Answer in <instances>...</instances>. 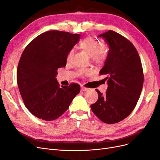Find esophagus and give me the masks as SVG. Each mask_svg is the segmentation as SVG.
Listing matches in <instances>:
<instances>
[{"instance_id":"esophagus-1","label":"esophagus","mask_w":160,"mask_h":160,"mask_svg":"<svg viewBox=\"0 0 160 160\" xmlns=\"http://www.w3.org/2000/svg\"><path fill=\"white\" fill-rule=\"evenodd\" d=\"M81 90L82 91H87L89 90V89L87 88H85V87H83V86H81Z\"/></svg>"}]
</instances>
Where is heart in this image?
<instances>
[{
  "label": "heart",
  "mask_w": 160,
  "mask_h": 160,
  "mask_svg": "<svg viewBox=\"0 0 160 160\" xmlns=\"http://www.w3.org/2000/svg\"><path fill=\"white\" fill-rule=\"evenodd\" d=\"M79 48L88 53L92 61L97 64H101L106 60L108 57V47L104 43L92 37L85 38L79 43ZM74 55V50L71 49L67 55V61L70 62ZM90 72L89 69H82L79 71L80 75H88Z\"/></svg>",
  "instance_id": "b5f03b06"
}]
</instances>
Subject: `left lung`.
I'll list each match as a JSON object with an SVG mask.
<instances>
[{
	"mask_svg": "<svg viewBox=\"0 0 160 160\" xmlns=\"http://www.w3.org/2000/svg\"><path fill=\"white\" fill-rule=\"evenodd\" d=\"M109 50L99 73L105 75L108 88L105 95L98 89L99 98L91 109L101 122L111 124L122 121L132 112L141 95L143 72L140 57L134 45L113 31L101 34Z\"/></svg>",
	"mask_w": 160,
	"mask_h": 160,
	"instance_id": "1",
	"label": "left lung"
}]
</instances>
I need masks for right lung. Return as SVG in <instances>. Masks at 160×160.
<instances>
[{
    "label": "right lung",
    "instance_id": "add662e5",
    "mask_svg": "<svg viewBox=\"0 0 160 160\" xmlns=\"http://www.w3.org/2000/svg\"><path fill=\"white\" fill-rule=\"evenodd\" d=\"M79 34L49 31L37 36L22 52L18 65V89L26 108L35 117L45 121L59 118L80 92L72 83L59 86L57 69L67 63V55L79 41Z\"/></svg>",
    "mask_w": 160,
    "mask_h": 160
}]
</instances>
